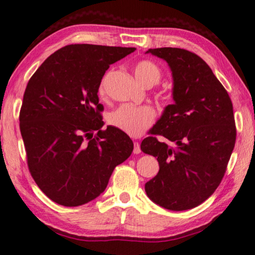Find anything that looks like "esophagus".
I'll list each match as a JSON object with an SVG mask.
<instances>
[{
	"label": "esophagus",
	"mask_w": 255,
	"mask_h": 255,
	"mask_svg": "<svg viewBox=\"0 0 255 255\" xmlns=\"http://www.w3.org/2000/svg\"><path fill=\"white\" fill-rule=\"evenodd\" d=\"M140 153V145L138 141L133 143V154H139Z\"/></svg>",
	"instance_id": "esophagus-1"
}]
</instances>
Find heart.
Segmentation results:
<instances>
[{
	"mask_svg": "<svg viewBox=\"0 0 255 255\" xmlns=\"http://www.w3.org/2000/svg\"><path fill=\"white\" fill-rule=\"evenodd\" d=\"M133 74L139 83L145 86L157 84L161 79V70L156 64L149 60L138 62L133 67ZM103 83L100 85V93L102 94ZM155 119V111L152 107L141 106L136 107L131 105H123L118 109L112 111L108 117V122L116 128L120 129L128 135L137 137L145 132L152 126Z\"/></svg>",
	"mask_w": 255,
	"mask_h": 255,
	"instance_id": "heart-1",
	"label": "heart"
}]
</instances>
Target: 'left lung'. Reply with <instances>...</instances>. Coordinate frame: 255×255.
<instances>
[{
  "label": "left lung",
  "instance_id": "8db88e82",
  "mask_svg": "<svg viewBox=\"0 0 255 255\" xmlns=\"http://www.w3.org/2000/svg\"><path fill=\"white\" fill-rule=\"evenodd\" d=\"M172 72L174 103L164 108L141 141L145 154L157 157V175L145 184L146 195L163 208H195L213 195L225 174L235 146L233 105L225 88L204 59L191 51L163 47L148 49ZM161 134L175 144L158 142Z\"/></svg>",
  "mask_w": 255,
  "mask_h": 255
}]
</instances>
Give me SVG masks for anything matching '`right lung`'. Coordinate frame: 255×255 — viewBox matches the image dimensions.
<instances>
[{"mask_svg": "<svg viewBox=\"0 0 255 255\" xmlns=\"http://www.w3.org/2000/svg\"><path fill=\"white\" fill-rule=\"evenodd\" d=\"M135 50L68 45L51 54L29 80L19 118L21 136L30 173L56 204L76 207L96 199L115 167L130 156L133 144L127 133L112 126L101 130L98 91L111 64Z\"/></svg>", "mask_w": 255, "mask_h": 255, "instance_id": "add662e5", "label": "right lung"}]
</instances>
